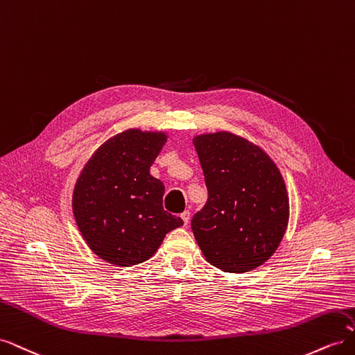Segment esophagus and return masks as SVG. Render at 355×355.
Segmentation results:
<instances>
[{"label": "esophagus", "instance_id": "esophagus-1", "mask_svg": "<svg viewBox=\"0 0 355 355\" xmlns=\"http://www.w3.org/2000/svg\"><path fill=\"white\" fill-rule=\"evenodd\" d=\"M180 218H182V220H184L185 225H188L189 223V218H191V213L189 211H184V213L180 214Z\"/></svg>", "mask_w": 355, "mask_h": 355}]
</instances>
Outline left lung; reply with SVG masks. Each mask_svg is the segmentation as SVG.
<instances>
[{
    "label": "left lung",
    "instance_id": "obj_1",
    "mask_svg": "<svg viewBox=\"0 0 355 355\" xmlns=\"http://www.w3.org/2000/svg\"><path fill=\"white\" fill-rule=\"evenodd\" d=\"M209 192L191 228L207 262L245 272L270 259L288 219L284 180L272 159L245 139L219 132L194 141Z\"/></svg>",
    "mask_w": 355,
    "mask_h": 355
}]
</instances>
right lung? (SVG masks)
<instances>
[{"label": "right lung", "mask_w": 355, "mask_h": 355, "mask_svg": "<svg viewBox=\"0 0 355 355\" xmlns=\"http://www.w3.org/2000/svg\"><path fill=\"white\" fill-rule=\"evenodd\" d=\"M166 139L141 130L116 135L94 153L75 185V220L90 249L106 262H145L167 232L184 225L163 209V182L149 175Z\"/></svg>", "instance_id": "right-lung-1"}]
</instances>
